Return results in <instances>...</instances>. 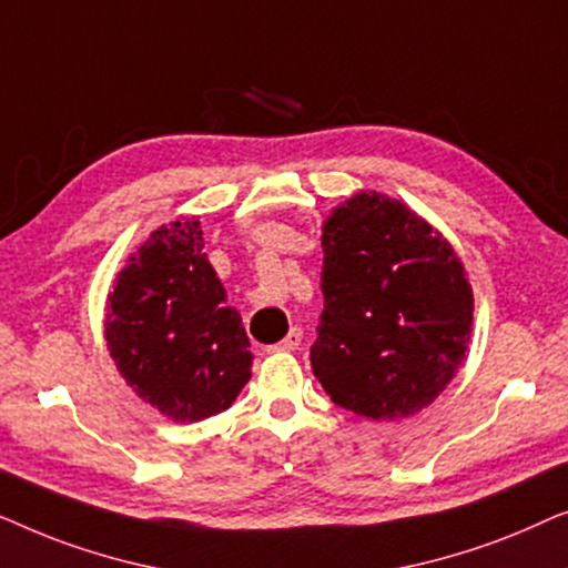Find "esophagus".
<instances>
[{"label": "esophagus", "mask_w": 568, "mask_h": 568, "mask_svg": "<svg viewBox=\"0 0 568 568\" xmlns=\"http://www.w3.org/2000/svg\"><path fill=\"white\" fill-rule=\"evenodd\" d=\"M300 344H302V331H300V328H292V331H290V336H286V338L282 341V344H276V346H268V348H266V354H278V352H297Z\"/></svg>", "instance_id": "1"}]
</instances>
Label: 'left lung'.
I'll use <instances>...</instances> for the list:
<instances>
[{
  "label": "left lung",
  "instance_id": "left-lung-1",
  "mask_svg": "<svg viewBox=\"0 0 568 568\" xmlns=\"http://www.w3.org/2000/svg\"><path fill=\"white\" fill-rule=\"evenodd\" d=\"M313 375L375 422L437 398L465 359L473 292L453 245L400 201L356 193L323 224Z\"/></svg>",
  "mask_w": 568,
  "mask_h": 568
}]
</instances>
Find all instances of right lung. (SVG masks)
Instances as JSON below:
<instances>
[{
  "mask_svg": "<svg viewBox=\"0 0 568 568\" xmlns=\"http://www.w3.org/2000/svg\"><path fill=\"white\" fill-rule=\"evenodd\" d=\"M105 341L123 379L162 416L191 424L232 406L251 379V341L196 220L160 227L131 255L108 297Z\"/></svg>",
  "mask_w": 568,
  "mask_h": 568,
  "instance_id": "right-lung-1",
  "label": "right lung"
}]
</instances>
